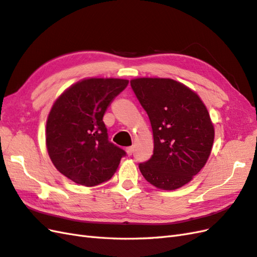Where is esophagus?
Returning <instances> with one entry per match:
<instances>
[{
	"instance_id": "1",
	"label": "esophagus",
	"mask_w": 257,
	"mask_h": 257,
	"mask_svg": "<svg viewBox=\"0 0 257 257\" xmlns=\"http://www.w3.org/2000/svg\"><path fill=\"white\" fill-rule=\"evenodd\" d=\"M126 152H127V154H128L129 156L133 155V153H134V148H133V147L127 148V149H126Z\"/></svg>"
}]
</instances>
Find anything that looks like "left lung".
<instances>
[{
    "label": "left lung",
    "mask_w": 257,
    "mask_h": 257,
    "mask_svg": "<svg viewBox=\"0 0 257 257\" xmlns=\"http://www.w3.org/2000/svg\"><path fill=\"white\" fill-rule=\"evenodd\" d=\"M153 130V155L139 168L147 181L162 190H176L193 179L212 151L215 131L200 96L169 78L130 81Z\"/></svg>",
    "instance_id": "8db88e82"
}]
</instances>
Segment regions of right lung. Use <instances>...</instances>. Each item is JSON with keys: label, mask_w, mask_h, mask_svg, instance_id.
I'll return each mask as SVG.
<instances>
[{"label": "right lung", "mask_w": 257, "mask_h": 257, "mask_svg": "<svg viewBox=\"0 0 257 257\" xmlns=\"http://www.w3.org/2000/svg\"><path fill=\"white\" fill-rule=\"evenodd\" d=\"M129 83L126 79L89 78L58 96L47 120L45 142L56 169L78 185L107 181L126 152L108 141L103 116Z\"/></svg>", "instance_id": "obj_1"}]
</instances>
